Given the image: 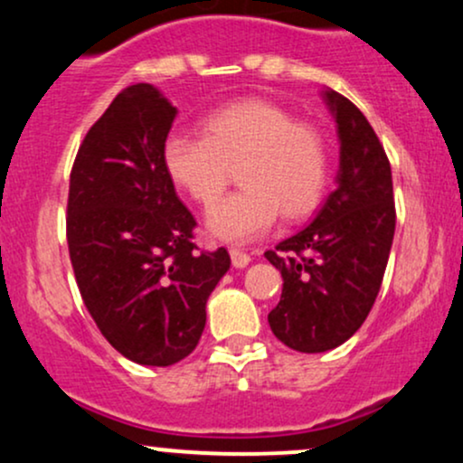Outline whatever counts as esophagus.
I'll use <instances>...</instances> for the list:
<instances>
[{
    "mask_svg": "<svg viewBox=\"0 0 463 463\" xmlns=\"http://www.w3.org/2000/svg\"><path fill=\"white\" fill-rule=\"evenodd\" d=\"M230 255H232V264L236 266V269H244V266H249V262H251V255L241 251V249H230Z\"/></svg>",
    "mask_w": 463,
    "mask_h": 463,
    "instance_id": "esophagus-1",
    "label": "esophagus"
}]
</instances>
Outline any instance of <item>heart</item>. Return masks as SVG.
<instances>
[{
  "label": "heart",
  "mask_w": 463,
  "mask_h": 463,
  "mask_svg": "<svg viewBox=\"0 0 463 463\" xmlns=\"http://www.w3.org/2000/svg\"><path fill=\"white\" fill-rule=\"evenodd\" d=\"M203 138L171 134L162 165L179 190L212 208L238 168L241 193L221 201L208 232L227 242H249L270 230L277 214L307 216L323 197L329 175L327 140L318 128L297 123L284 108L262 99L238 101L208 114Z\"/></svg>",
  "instance_id": "1"
}]
</instances>
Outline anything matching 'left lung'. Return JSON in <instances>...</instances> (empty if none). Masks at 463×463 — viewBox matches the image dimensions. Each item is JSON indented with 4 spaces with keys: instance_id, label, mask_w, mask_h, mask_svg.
<instances>
[{
    "instance_id": "1",
    "label": "left lung",
    "mask_w": 463,
    "mask_h": 463,
    "mask_svg": "<svg viewBox=\"0 0 463 463\" xmlns=\"http://www.w3.org/2000/svg\"><path fill=\"white\" fill-rule=\"evenodd\" d=\"M323 99L340 140L335 190L307 227L264 253L284 279L269 325L298 353L331 351L362 327L396 225L392 171L377 134L340 92L325 89Z\"/></svg>"
}]
</instances>
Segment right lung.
I'll return each instance as SVG.
<instances>
[{
	"label": "right lung",
	"instance_id": "1",
	"mask_svg": "<svg viewBox=\"0 0 463 463\" xmlns=\"http://www.w3.org/2000/svg\"><path fill=\"white\" fill-rule=\"evenodd\" d=\"M177 108L154 84L114 97L69 184L67 241L92 320L123 357L171 366L194 351L230 253H199L194 216L162 165Z\"/></svg>",
	"mask_w": 463,
	"mask_h": 463
}]
</instances>
